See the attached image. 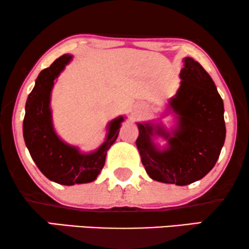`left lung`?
<instances>
[{"mask_svg": "<svg viewBox=\"0 0 249 249\" xmlns=\"http://www.w3.org/2000/svg\"><path fill=\"white\" fill-rule=\"evenodd\" d=\"M180 87L169 101L177 115V128L137 124L136 145L146 172L153 180L186 186L205 177L219 159L226 139L223 101L205 69L192 57L183 59ZM155 134L168 141L160 150L151 138Z\"/></svg>", "mask_w": 249, "mask_h": 249, "instance_id": "8db88e82", "label": "left lung"}]
</instances>
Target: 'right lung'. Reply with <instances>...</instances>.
Wrapping results in <instances>:
<instances>
[{
    "instance_id": "add662e5",
    "label": "right lung",
    "mask_w": 249,
    "mask_h": 249,
    "mask_svg": "<svg viewBox=\"0 0 249 249\" xmlns=\"http://www.w3.org/2000/svg\"><path fill=\"white\" fill-rule=\"evenodd\" d=\"M72 56L64 54L37 77L35 87L29 94L23 119V139L40 172L60 185L94 181L105 164L107 149L118 138L124 117L112 120L107 125V141L95 152L83 154L74 146H70L57 137L52 124L51 91L54 80L62 72Z\"/></svg>"
}]
</instances>
